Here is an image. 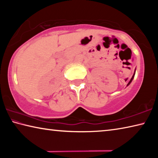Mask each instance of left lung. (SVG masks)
Segmentation results:
<instances>
[{"mask_svg":"<svg viewBox=\"0 0 158 158\" xmlns=\"http://www.w3.org/2000/svg\"><path fill=\"white\" fill-rule=\"evenodd\" d=\"M135 71H136V69H135V73H134V74H133V76H132V78H131V79H130V81H129V83H128V84H127V85H129L130 84V83H131V82H132V79H133V78H134V77H135Z\"/></svg>","mask_w":158,"mask_h":158,"instance_id":"left-lung-1","label":"left lung"}]
</instances>
